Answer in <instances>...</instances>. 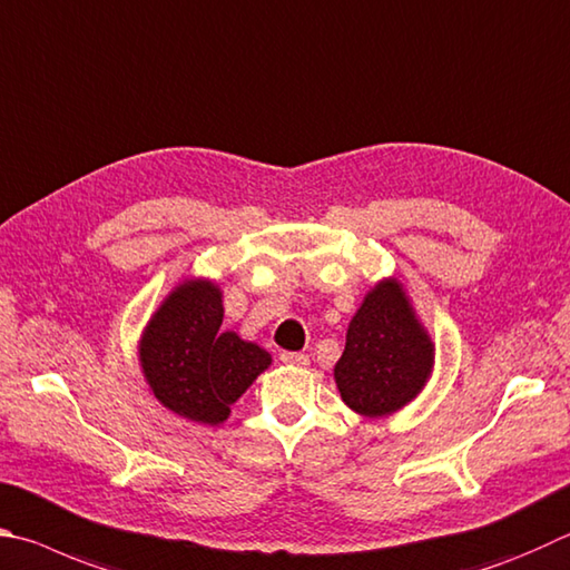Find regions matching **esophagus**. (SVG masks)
<instances>
[{
    "instance_id": "34e87169",
    "label": "esophagus",
    "mask_w": 570,
    "mask_h": 570,
    "mask_svg": "<svg viewBox=\"0 0 570 570\" xmlns=\"http://www.w3.org/2000/svg\"><path fill=\"white\" fill-rule=\"evenodd\" d=\"M279 361H283L285 365H297V367H305L307 363H311V357H307L305 353H291V351H285L283 355H279Z\"/></svg>"
}]
</instances>
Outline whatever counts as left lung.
Instances as JSON below:
<instances>
[{
    "instance_id": "1",
    "label": "left lung",
    "mask_w": 570,
    "mask_h": 570,
    "mask_svg": "<svg viewBox=\"0 0 570 570\" xmlns=\"http://www.w3.org/2000/svg\"><path fill=\"white\" fill-rule=\"evenodd\" d=\"M433 367V343L415 321L401 283L385 279L365 295L347 327L335 383L361 415H391L421 393Z\"/></svg>"
}]
</instances>
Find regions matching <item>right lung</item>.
Listing matches in <instances>:
<instances>
[{
    "label": "right lung",
    "mask_w": 570,
    "mask_h": 570,
    "mask_svg": "<svg viewBox=\"0 0 570 570\" xmlns=\"http://www.w3.org/2000/svg\"><path fill=\"white\" fill-rule=\"evenodd\" d=\"M223 295L205 279L183 283L159 305L139 343V363L159 403L217 425L269 365V353L223 333Z\"/></svg>",
    "instance_id": "1"
}]
</instances>
